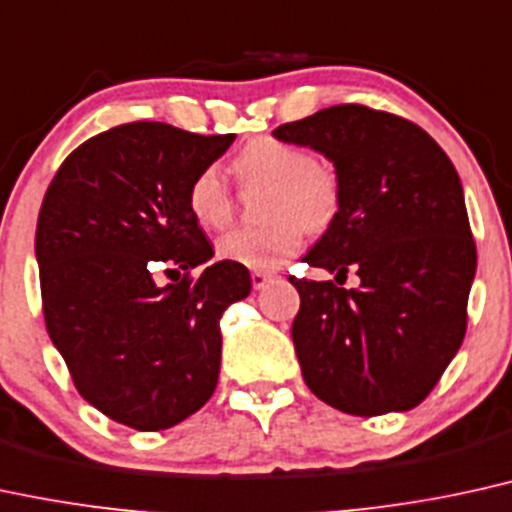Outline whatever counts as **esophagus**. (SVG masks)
Listing matches in <instances>:
<instances>
[{"instance_id": "34e87169", "label": "esophagus", "mask_w": 512, "mask_h": 512, "mask_svg": "<svg viewBox=\"0 0 512 512\" xmlns=\"http://www.w3.org/2000/svg\"><path fill=\"white\" fill-rule=\"evenodd\" d=\"M274 279H276V272H252V274H250L252 286H255L257 291L267 286V283H272Z\"/></svg>"}]
</instances>
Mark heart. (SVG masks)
Instances as JSON below:
<instances>
[{
	"mask_svg": "<svg viewBox=\"0 0 512 512\" xmlns=\"http://www.w3.org/2000/svg\"><path fill=\"white\" fill-rule=\"evenodd\" d=\"M240 190L264 188L260 217L269 224L240 229L217 245L221 260L248 269H274L303 245V231L322 233L334 224L343 202V178L334 164L310 157L288 140L262 135L233 159ZM186 205L202 229L221 231L236 219V197L217 166L197 171Z\"/></svg>",
	"mask_w": 512,
	"mask_h": 512,
	"instance_id": "b5f03b06",
	"label": "heart"
}]
</instances>
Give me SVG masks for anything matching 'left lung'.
Returning <instances> with one entry per match:
<instances>
[{
  "instance_id": "8db88e82",
  "label": "left lung",
  "mask_w": 512,
  "mask_h": 512,
  "mask_svg": "<svg viewBox=\"0 0 512 512\" xmlns=\"http://www.w3.org/2000/svg\"><path fill=\"white\" fill-rule=\"evenodd\" d=\"M274 135L324 152L343 178L341 212L305 262L336 281L360 276L357 288L291 279L305 384L357 417L415 408L467 331L477 245L458 171L424 128L365 104H336Z\"/></svg>"
}]
</instances>
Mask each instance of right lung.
Segmentation results:
<instances>
[{
    "label": "right lung",
    "instance_id": "1",
    "mask_svg": "<svg viewBox=\"0 0 512 512\" xmlns=\"http://www.w3.org/2000/svg\"><path fill=\"white\" fill-rule=\"evenodd\" d=\"M236 135L131 121L78 145L49 183L35 229L49 338L80 396L138 432L183 422L219 379L221 312L250 293L217 262L186 195ZM177 279L157 287L154 272Z\"/></svg>",
    "mask_w": 512,
    "mask_h": 512
}]
</instances>
